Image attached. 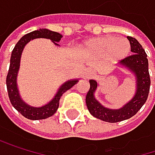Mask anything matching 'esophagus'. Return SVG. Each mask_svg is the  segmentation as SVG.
<instances>
[{
    "label": "esophagus",
    "mask_w": 155,
    "mask_h": 155,
    "mask_svg": "<svg viewBox=\"0 0 155 155\" xmlns=\"http://www.w3.org/2000/svg\"><path fill=\"white\" fill-rule=\"evenodd\" d=\"M94 76V73L93 71H87L84 73V78L85 79H91V78H93Z\"/></svg>",
    "instance_id": "34e87169"
}]
</instances>
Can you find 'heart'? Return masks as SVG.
<instances>
[{
  "instance_id": "1",
  "label": "heart",
  "mask_w": 155,
  "mask_h": 155,
  "mask_svg": "<svg viewBox=\"0 0 155 155\" xmlns=\"http://www.w3.org/2000/svg\"><path fill=\"white\" fill-rule=\"evenodd\" d=\"M82 49L87 55L106 58L109 61L117 62L129 55L130 45L126 38L105 36L94 38L85 41L82 46Z\"/></svg>"
}]
</instances>
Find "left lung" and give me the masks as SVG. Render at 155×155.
Wrapping results in <instances>:
<instances>
[{
    "label": "left lung",
    "instance_id": "8db88e82",
    "mask_svg": "<svg viewBox=\"0 0 155 155\" xmlns=\"http://www.w3.org/2000/svg\"><path fill=\"white\" fill-rule=\"evenodd\" d=\"M127 38L130 41V51L133 54L121 61L118 66L128 70L135 77L136 90L130 100L117 109L107 108L98 102L94 96L98 84L94 80H89L90 89L85 98L87 108L92 116L106 122L115 123L133 117L144 105L149 94L151 80L147 54L136 38L131 37H128Z\"/></svg>",
    "mask_w": 155,
    "mask_h": 155
}]
</instances>
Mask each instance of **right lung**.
<instances>
[{
    "mask_svg": "<svg viewBox=\"0 0 155 155\" xmlns=\"http://www.w3.org/2000/svg\"><path fill=\"white\" fill-rule=\"evenodd\" d=\"M36 38L50 39L55 46L60 47L58 42H60V40L62 38V35L58 32H54L47 28H41L39 30H35L31 33H28V34L22 37L21 39L16 43L15 48L13 49L12 55H11L10 67L6 78L8 95L13 107L18 112H20L25 117L32 120L45 119L47 117L53 116L58 110L60 105V99L61 95L66 91L71 89L74 84H76L80 80V79H71L62 84L51 100L41 107H33L25 103L22 99L19 93V89L17 85V75L20 69L21 56L25 45L31 40Z\"/></svg>",
    "mask_w": 155,
    "mask_h": 155,
    "instance_id": "add662e5",
    "label": "right lung"
}]
</instances>
